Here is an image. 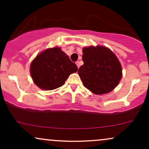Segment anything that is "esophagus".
Returning <instances> with one entry per match:
<instances>
[{
	"mask_svg": "<svg viewBox=\"0 0 149 149\" xmlns=\"http://www.w3.org/2000/svg\"><path fill=\"white\" fill-rule=\"evenodd\" d=\"M76 65H77V66H78V68H79V67H80V62L79 61H76Z\"/></svg>",
	"mask_w": 149,
	"mask_h": 149,
	"instance_id": "esophagus-1",
	"label": "esophagus"
}]
</instances>
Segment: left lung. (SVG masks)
I'll list each match as a JSON object with an SVG mask.
<instances>
[{
	"label": "left lung",
	"instance_id": "1",
	"mask_svg": "<svg viewBox=\"0 0 149 149\" xmlns=\"http://www.w3.org/2000/svg\"><path fill=\"white\" fill-rule=\"evenodd\" d=\"M82 59L84 64L78 69L83 86L95 94L112 91L122 78V66L117 57L107 47H85Z\"/></svg>",
	"mask_w": 149,
	"mask_h": 149
}]
</instances>
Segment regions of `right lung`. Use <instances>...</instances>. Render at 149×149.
<instances>
[{"instance_id":"obj_1","label":"right lung","mask_w":149,"mask_h":149,"mask_svg":"<svg viewBox=\"0 0 149 149\" xmlns=\"http://www.w3.org/2000/svg\"><path fill=\"white\" fill-rule=\"evenodd\" d=\"M77 71L76 63L59 47L42 52L30 65L31 76L35 84L49 91L61 87L69 75Z\"/></svg>"}]
</instances>
